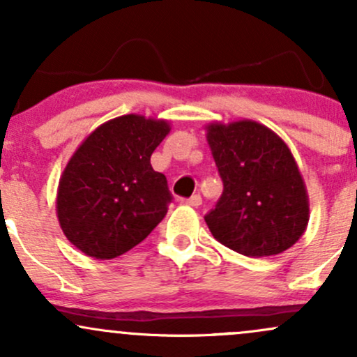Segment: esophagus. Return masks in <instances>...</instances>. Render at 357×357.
Here are the masks:
<instances>
[{
	"label": "esophagus",
	"mask_w": 357,
	"mask_h": 357,
	"mask_svg": "<svg viewBox=\"0 0 357 357\" xmlns=\"http://www.w3.org/2000/svg\"><path fill=\"white\" fill-rule=\"evenodd\" d=\"M186 204H190V206L198 208L199 204H202V196H199V195H192L191 198L186 199Z\"/></svg>",
	"instance_id": "34e87169"
}]
</instances>
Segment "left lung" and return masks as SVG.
I'll use <instances>...</instances> for the list:
<instances>
[{
  "mask_svg": "<svg viewBox=\"0 0 357 357\" xmlns=\"http://www.w3.org/2000/svg\"><path fill=\"white\" fill-rule=\"evenodd\" d=\"M206 130L223 181V195L204 216L213 236L252 258L289 250L309 223V196L289 147L253 121L213 122Z\"/></svg>",
  "mask_w": 357,
  "mask_h": 357,
  "instance_id": "left-lung-1",
  "label": "left lung"
}]
</instances>
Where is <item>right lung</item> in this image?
Listing matches in <instances>:
<instances>
[{
    "label": "right lung",
    "instance_id": "add662e5",
    "mask_svg": "<svg viewBox=\"0 0 357 357\" xmlns=\"http://www.w3.org/2000/svg\"><path fill=\"white\" fill-rule=\"evenodd\" d=\"M169 130V122L129 114L97 127L73 153L60 178L56 215L85 255H122L165 218L173 195L151 154Z\"/></svg>",
    "mask_w": 357,
    "mask_h": 357
}]
</instances>
